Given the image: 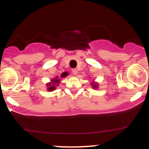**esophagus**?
Listing matches in <instances>:
<instances>
[{
  "label": "esophagus",
  "instance_id": "1",
  "mask_svg": "<svg viewBox=\"0 0 149 149\" xmlns=\"http://www.w3.org/2000/svg\"><path fill=\"white\" fill-rule=\"evenodd\" d=\"M72 73L73 75H77V73H78V71H77V69H72Z\"/></svg>",
  "mask_w": 149,
  "mask_h": 149
}]
</instances>
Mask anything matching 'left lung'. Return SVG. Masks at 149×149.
I'll use <instances>...</instances> for the list:
<instances>
[{
  "instance_id": "left-lung-1",
  "label": "left lung",
  "mask_w": 149,
  "mask_h": 149,
  "mask_svg": "<svg viewBox=\"0 0 149 149\" xmlns=\"http://www.w3.org/2000/svg\"><path fill=\"white\" fill-rule=\"evenodd\" d=\"M91 85H92V88H95V89H97V87H98V85H97V83H92Z\"/></svg>"
}]
</instances>
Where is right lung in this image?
I'll return each mask as SVG.
<instances>
[{
  "mask_svg": "<svg viewBox=\"0 0 149 149\" xmlns=\"http://www.w3.org/2000/svg\"><path fill=\"white\" fill-rule=\"evenodd\" d=\"M66 76H67V73H64L61 75V78H64V77H66ZM59 82H60V80H59V76H57V78L52 79L51 80V83H49L47 84V90L48 91H53V90H55L56 86L59 85Z\"/></svg>",
  "mask_w": 149,
  "mask_h": 149,
  "instance_id": "1",
  "label": "right lung"
}]
</instances>
